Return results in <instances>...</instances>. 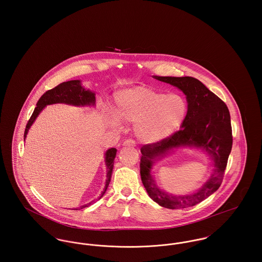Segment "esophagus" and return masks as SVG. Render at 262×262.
Returning a JSON list of instances; mask_svg holds the SVG:
<instances>
[{"instance_id": "1", "label": "esophagus", "mask_w": 262, "mask_h": 262, "mask_svg": "<svg viewBox=\"0 0 262 262\" xmlns=\"http://www.w3.org/2000/svg\"><path fill=\"white\" fill-rule=\"evenodd\" d=\"M123 146H129V147H134L135 146V141L131 140V139H128L126 141L123 142Z\"/></svg>"}]
</instances>
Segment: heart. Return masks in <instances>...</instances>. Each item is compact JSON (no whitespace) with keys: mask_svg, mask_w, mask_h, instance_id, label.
I'll return each instance as SVG.
<instances>
[{"mask_svg":"<svg viewBox=\"0 0 262 262\" xmlns=\"http://www.w3.org/2000/svg\"><path fill=\"white\" fill-rule=\"evenodd\" d=\"M115 115H108V124L119 127L120 122L135 123L136 136L154 144L170 137L183 124L187 113L186 99L149 86L137 85L115 95Z\"/></svg>","mask_w":262,"mask_h":262,"instance_id":"obj_1","label":"heart"}]
</instances>
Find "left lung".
I'll use <instances>...</instances> for the list:
<instances>
[{
	"label": "left lung",
	"mask_w": 262,
	"mask_h": 262,
	"mask_svg": "<svg viewBox=\"0 0 262 262\" xmlns=\"http://www.w3.org/2000/svg\"><path fill=\"white\" fill-rule=\"evenodd\" d=\"M153 77L178 88L186 95L187 113L181 129L172 136L141 147V181L148 195L159 206L171 210L185 209L209 198L222 184L233 141L230 113L224 102L194 77ZM185 147L205 151L211 159L212 173L202 187L190 194L167 193L157 186L151 176L152 165L166 155Z\"/></svg>",
	"instance_id": "left-lung-1"
}]
</instances>
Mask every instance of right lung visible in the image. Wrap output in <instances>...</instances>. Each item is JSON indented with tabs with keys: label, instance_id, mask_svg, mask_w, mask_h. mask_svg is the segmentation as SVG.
<instances>
[{
	"label": "right lung",
	"instance_id": "add662e5",
	"mask_svg": "<svg viewBox=\"0 0 262 262\" xmlns=\"http://www.w3.org/2000/svg\"><path fill=\"white\" fill-rule=\"evenodd\" d=\"M53 104H67V105H72L75 107H94L96 105V94H95V92L86 90L82 85V83L79 79L64 81V82L58 84L57 86H55L54 89L47 91L39 99V101L36 104V108L34 109V112L32 114L30 120L28 121V123L26 125V129L24 132V141L27 137L30 127L33 125V123L37 119L39 114L43 111V109L46 106L53 105ZM116 153H117L116 148H110L105 152L107 179H106V183H105V187H104L103 191L101 192L99 200L105 194L107 188L109 187V184L111 182L113 168H114V159L116 157ZM94 202L89 203L86 205H82L79 207V209H83V208L90 206L91 204H93ZM75 210H77V208H75Z\"/></svg>",
	"mask_w": 262,
	"mask_h": 262
}]
</instances>
